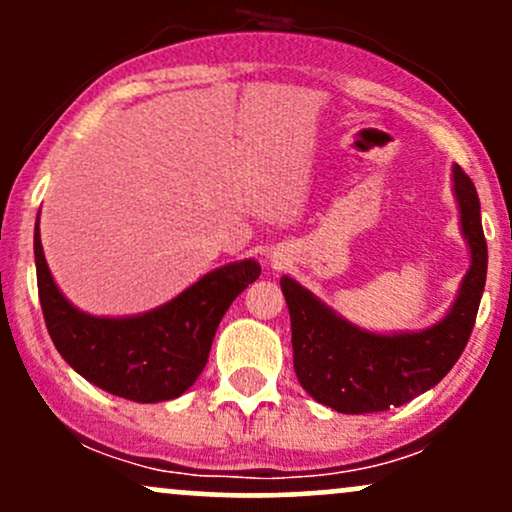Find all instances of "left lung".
<instances>
[{
	"instance_id": "obj_1",
	"label": "left lung",
	"mask_w": 512,
	"mask_h": 512,
	"mask_svg": "<svg viewBox=\"0 0 512 512\" xmlns=\"http://www.w3.org/2000/svg\"><path fill=\"white\" fill-rule=\"evenodd\" d=\"M452 192L469 248V269L448 313L426 330L390 334L361 330L296 279L281 276L279 284L291 315L293 370L315 402L342 414L402 407L438 385L462 356L477 320L489 252L477 187L460 166H452Z\"/></svg>"
}]
</instances>
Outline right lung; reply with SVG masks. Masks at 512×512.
Listing matches in <instances>:
<instances>
[{
	"label": "right lung",
	"instance_id": "add662e5",
	"mask_svg": "<svg viewBox=\"0 0 512 512\" xmlns=\"http://www.w3.org/2000/svg\"><path fill=\"white\" fill-rule=\"evenodd\" d=\"M33 250L40 308L55 349L88 383L142 404L168 402L195 385L228 305L262 274L255 260L223 264L154 310L96 317L74 308L55 284L38 223Z\"/></svg>",
	"mask_w": 512,
	"mask_h": 512
}]
</instances>
